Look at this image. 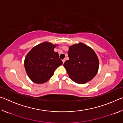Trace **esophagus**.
Returning a JSON list of instances; mask_svg holds the SVG:
<instances>
[{
	"mask_svg": "<svg viewBox=\"0 0 123 123\" xmlns=\"http://www.w3.org/2000/svg\"><path fill=\"white\" fill-rule=\"evenodd\" d=\"M65 61H66V59H63V60H62V62H63V63H64V62H65Z\"/></svg>",
	"mask_w": 123,
	"mask_h": 123,
	"instance_id": "1",
	"label": "esophagus"
}]
</instances>
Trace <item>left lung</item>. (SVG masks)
Masks as SVG:
<instances>
[{"label":"left lung","mask_w":123,"mask_h":123,"mask_svg":"<svg viewBox=\"0 0 123 123\" xmlns=\"http://www.w3.org/2000/svg\"><path fill=\"white\" fill-rule=\"evenodd\" d=\"M69 60L63 64L70 78L79 84H85L96 75L99 60L94 51L82 43L69 47Z\"/></svg>","instance_id":"obj_1"}]
</instances>
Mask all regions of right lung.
<instances>
[{
  "label": "right lung",
  "mask_w": 123,
  "mask_h": 123,
  "mask_svg": "<svg viewBox=\"0 0 123 123\" xmlns=\"http://www.w3.org/2000/svg\"><path fill=\"white\" fill-rule=\"evenodd\" d=\"M56 45L44 42L34 47L27 54L24 67L29 78L36 84H43L53 76L54 71L63 63L57 52Z\"/></svg>",
  "instance_id": "right-lung-1"
}]
</instances>
